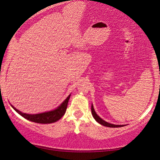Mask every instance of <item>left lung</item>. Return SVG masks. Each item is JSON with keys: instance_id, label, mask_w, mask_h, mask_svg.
I'll return each instance as SVG.
<instances>
[{"instance_id": "obj_1", "label": "left lung", "mask_w": 160, "mask_h": 160, "mask_svg": "<svg viewBox=\"0 0 160 160\" xmlns=\"http://www.w3.org/2000/svg\"><path fill=\"white\" fill-rule=\"evenodd\" d=\"M92 114L93 117L94 118V119L96 120V121H97L98 123H99L100 124H102V125H103V126H104V127H112V128H114V127H124V125L113 124H111V123H109V122L104 121V119H102V118L98 116L97 113H96L95 110L94 109V106H93V104H92Z\"/></svg>"}]
</instances>
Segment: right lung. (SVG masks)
Here are the masks:
<instances>
[{
    "label": "right lung",
    "instance_id": "1",
    "mask_svg": "<svg viewBox=\"0 0 160 160\" xmlns=\"http://www.w3.org/2000/svg\"><path fill=\"white\" fill-rule=\"evenodd\" d=\"M70 96L71 94L55 109H53L49 112L39 113V114H26V113H23L19 111L18 109L15 108L12 104H11V106L15 111L17 113H18L21 116L29 120V121L38 123V124H51V123H54L57 122L58 120H59L64 115L66 111V108H67L68 100L70 99Z\"/></svg>",
    "mask_w": 160,
    "mask_h": 160
}]
</instances>
